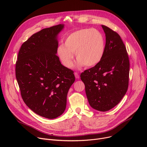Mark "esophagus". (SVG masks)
Masks as SVG:
<instances>
[{
  "label": "esophagus",
  "instance_id": "34e87169",
  "mask_svg": "<svg viewBox=\"0 0 147 147\" xmlns=\"http://www.w3.org/2000/svg\"><path fill=\"white\" fill-rule=\"evenodd\" d=\"M74 76H75V77L77 78V79H78L80 78V76L78 75V74L77 73H74Z\"/></svg>",
  "mask_w": 147,
  "mask_h": 147
}]
</instances>
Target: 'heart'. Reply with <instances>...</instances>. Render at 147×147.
Instances as JSON below:
<instances>
[{
	"label": "heart",
	"instance_id": "1",
	"mask_svg": "<svg viewBox=\"0 0 147 147\" xmlns=\"http://www.w3.org/2000/svg\"><path fill=\"white\" fill-rule=\"evenodd\" d=\"M105 50V41L102 34L96 29H82L70 34L64 45L57 49V55L64 66H73L74 56L78 60L77 67H92L102 60Z\"/></svg>",
	"mask_w": 147,
	"mask_h": 147
}]
</instances>
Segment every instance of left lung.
Here are the masks:
<instances>
[{
	"label": "left lung",
	"instance_id": "8db88e82",
	"mask_svg": "<svg viewBox=\"0 0 147 147\" xmlns=\"http://www.w3.org/2000/svg\"><path fill=\"white\" fill-rule=\"evenodd\" d=\"M106 36L105 53L94 67L81 74L90 106L101 112L111 110L120 102L129 86L130 63L120 35L101 26Z\"/></svg>",
	"mask_w": 147,
	"mask_h": 147
}]
</instances>
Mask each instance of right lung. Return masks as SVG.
Returning a JSON list of instances; mask_svg holds the SVG:
<instances>
[{
  "instance_id": "add662e5",
  "label": "right lung",
  "mask_w": 147,
  "mask_h": 147,
  "mask_svg": "<svg viewBox=\"0 0 147 147\" xmlns=\"http://www.w3.org/2000/svg\"><path fill=\"white\" fill-rule=\"evenodd\" d=\"M59 24L33 34L23 44L16 64V77L22 98L37 115L52 119L66 109L67 95L75 81L73 71L56 55Z\"/></svg>"
}]
</instances>
